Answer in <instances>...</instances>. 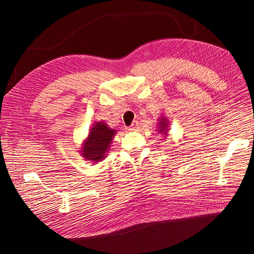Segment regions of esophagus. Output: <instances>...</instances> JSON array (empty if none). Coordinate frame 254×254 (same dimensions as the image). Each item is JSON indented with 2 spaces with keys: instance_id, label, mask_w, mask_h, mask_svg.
Returning <instances> with one entry per match:
<instances>
[{
  "instance_id": "esophagus-1",
  "label": "esophagus",
  "mask_w": 254,
  "mask_h": 254,
  "mask_svg": "<svg viewBox=\"0 0 254 254\" xmlns=\"http://www.w3.org/2000/svg\"><path fill=\"white\" fill-rule=\"evenodd\" d=\"M137 128H139V123H137L136 121H134V122H132L131 126L129 127V130H136Z\"/></svg>"
}]
</instances>
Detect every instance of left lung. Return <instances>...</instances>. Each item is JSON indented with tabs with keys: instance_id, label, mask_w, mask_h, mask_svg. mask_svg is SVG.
<instances>
[{
	"instance_id": "left-lung-1",
	"label": "left lung",
	"mask_w": 254,
	"mask_h": 254,
	"mask_svg": "<svg viewBox=\"0 0 254 254\" xmlns=\"http://www.w3.org/2000/svg\"><path fill=\"white\" fill-rule=\"evenodd\" d=\"M168 121L165 117H161L158 122V132L167 136L168 134Z\"/></svg>"
}]
</instances>
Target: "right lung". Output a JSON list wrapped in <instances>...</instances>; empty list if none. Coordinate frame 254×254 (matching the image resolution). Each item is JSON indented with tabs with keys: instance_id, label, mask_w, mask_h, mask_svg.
Here are the masks:
<instances>
[{
	"instance_id": "obj_1",
	"label": "right lung",
	"mask_w": 254,
	"mask_h": 254,
	"mask_svg": "<svg viewBox=\"0 0 254 254\" xmlns=\"http://www.w3.org/2000/svg\"><path fill=\"white\" fill-rule=\"evenodd\" d=\"M115 133L117 129L110 128L105 122H95L81 144L79 150L81 157L89 162H101L108 155Z\"/></svg>"
}]
</instances>
